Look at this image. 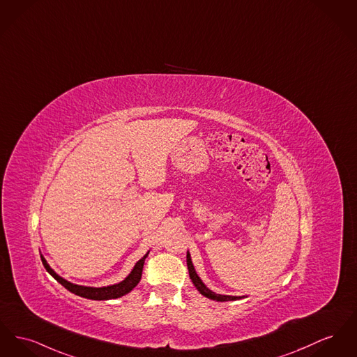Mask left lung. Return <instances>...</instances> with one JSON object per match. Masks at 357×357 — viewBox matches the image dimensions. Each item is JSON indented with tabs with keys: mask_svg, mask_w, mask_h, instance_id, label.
Listing matches in <instances>:
<instances>
[{
	"mask_svg": "<svg viewBox=\"0 0 357 357\" xmlns=\"http://www.w3.org/2000/svg\"><path fill=\"white\" fill-rule=\"evenodd\" d=\"M188 268H189V275L190 279H191V282L194 283V286L197 287V290L199 291V293L202 294V295H205L206 298H210V299H213V301H218V302H225V301H236V299H241L243 296H231V295H221V294H215L213 293L211 290H209L205 284H204V282L199 279V276L197 275L195 273V270H194V266H192V263H191V257H190V253L188 252Z\"/></svg>",
	"mask_w": 357,
	"mask_h": 357,
	"instance_id": "1",
	"label": "left lung"
}]
</instances>
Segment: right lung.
<instances>
[{
	"mask_svg": "<svg viewBox=\"0 0 357 357\" xmlns=\"http://www.w3.org/2000/svg\"><path fill=\"white\" fill-rule=\"evenodd\" d=\"M147 255L144 257H142L135 268L132 270V273L128 275V278H126V280L117 283V284H113V286H107V287H84V286H78V284H73L70 282H67L63 278H61L58 273H54L50 266L47 264L45 259L42 256L43 266L44 268L51 273L63 287H66L68 291L75 294V295H79V296H84L87 299H94V301H105V299H114V298H120L123 295L129 293L130 290H133L137 283L140 282L142 279V273H143V267H144V260L147 257Z\"/></svg>",
	"mask_w": 357,
	"mask_h": 357,
	"instance_id": "obj_1",
	"label": "right lung"
}]
</instances>
